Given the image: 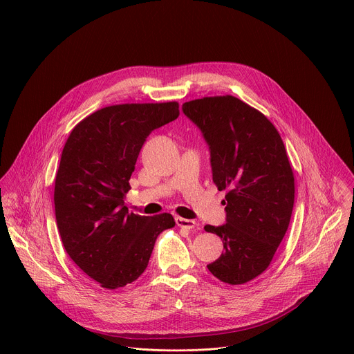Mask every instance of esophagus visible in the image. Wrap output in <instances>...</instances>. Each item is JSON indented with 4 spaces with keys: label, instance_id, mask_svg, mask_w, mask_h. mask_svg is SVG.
I'll return each instance as SVG.
<instances>
[{
    "label": "esophagus",
    "instance_id": "34e87169",
    "mask_svg": "<svg viewBox=\"0 0 354 354\" xmlns=\"http://www.w3.org/2000/svg\"><path fill=\"white\" fill-rule=\"evenodd\" d=\"M176 225L180 228H186V230H193L196 227V223L193 220H187V218H182V217H176L175 218Z\"/></svg>",
    "mask_w": 354,
    "mask_h": 354
}]
</instances>
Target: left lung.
<instances>
[{"label": "left lung", "instance_id": "8db88e82", "mask_svg": "<svg viewBox=\"0 0 354 354\" xmlns=\"http://www.w3.org/2000/svg\"><path fill=\"white\" fill-rule=\"evenodd\" d=\"M182 111L209 144L213 182L227 190V223L205 227L224 245L207 268L224 283H248L269 268L292 213L294 174L283 140L263 113L231 95L189 100Z\"/></svg>", "mask_w": 354, "mask_h": 354}]
</instances>
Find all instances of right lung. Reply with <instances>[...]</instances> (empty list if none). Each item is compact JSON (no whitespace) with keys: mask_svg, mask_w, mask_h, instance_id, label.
<instances>
[{"mask_svg":"<svg viewBox=\"0 0 354 354\" xmlns=\"http://www.w3.org/2000/svg\"><path fill=\"white\" fill-rule=\"evenodd\" d=\"M178 116V102L113 105L86 116L67 138L55 185L57 228L68 257L100 287L137 280L157 236L175 225L168 213H129L124 198L145 138Z\"/></svg>","mask_w":354,"mask_h":354,"instance_id":"1","label":"right lung"}]
</instances>
